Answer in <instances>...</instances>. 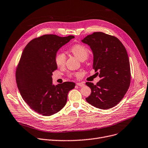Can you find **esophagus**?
I'll use <instances>...</instances> for the list:
<instances>
[{
  "label": "esophagus",
  "instance_id": "1",
  "mask_svg": "<svg viewBox=\"0 0 148 148\" xmlns=\"http://www.w3.org/2000/svg\"><path fill=\"white\" fill-rule=\"evenodd\" d=\"M76 84L77 85V86H79L80 87H83L84 86V84L83 83H77Z\"/></svg>",
  "mask_w": 148,
  "mask_h": 148
}]
</instances>
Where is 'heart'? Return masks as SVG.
Returning a JSON list of instances; mask_svg holds the SVG:
<instances>
[{"instance_id": "b5f03b06", "label": "heart", "mask_w": 148, "mask_h": 148, "mask_svg": "<svg viewBox=\"0 0 148 148\" xmlns=\"http://www.w3.org/2000/svg\"><path fill=\"white\" fill-rule=\"evenodd\" d=\"M70 51L81 61L86 60L89 55V51L88 48L84 45L80 44H75L72 46L70 48ZM54 62H55V64L58 67H63L66 62L65 54L62 51L57 52L55 54V56H54ZM77 74V73H68V75L69 77H73L75 75Z\"/></svg>"}]
</instances>
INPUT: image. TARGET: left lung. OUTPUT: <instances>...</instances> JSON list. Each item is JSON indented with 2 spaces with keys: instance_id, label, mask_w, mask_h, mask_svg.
<instances>
[{
  "instance_id": "1",
  "label": "left lung",
  "mask_w": 148,
  "mask_h": 148,
  "mask_svg": "<svg viewBox=\"0 0 148 148\" xmlns=\"http://www.w3.org/2000/svg\"><path fill=\"white\" fill-rule=\"evenodd\" d=\"M94 54L93 69L101 80L91 89L86 101L97 108L106 110L117 105L127 93L131 82V70L125 47L118 38L101 32H94L82 40Z\"/></svg>"
}]
</instances>
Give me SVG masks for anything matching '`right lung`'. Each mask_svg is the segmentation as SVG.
Segmentation results:
<instances>
[{"mask_svg": "<svg viewBox=\"0 0 148 148\" xmlns=\"http://www.w3.org/2000/svg\"><path fill=\"white\" fill-rule=\"evenodd\" d=\"M74 38L44 35L31 40L22 53L15 72L17 87L25 101L39 114L51 116L59 112L66 103L68 92L75 86L70 82L55 86L51 77L58 68L55 54Z\"/></svg>", "mask_w": 148, "mask_h": 148, "instance_id": "1", "label": "right lung"}]
</instances>
